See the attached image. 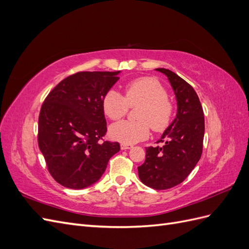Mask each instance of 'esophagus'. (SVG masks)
I'll list each match as a JSON object with an SVG mask.
<instances>
[{"mask_svg":"<svg viewBox=\"0 0 249 249\" xmlns=\"http://www.w3.org/2000/svg\"><path fill=\"white\" fill-rule=\"evenodd\" d=\"M132 147H133L132 144H126V143H122V145H120V148L122 149H130Z\"/></svg>","mask_w":249,"mask_h":249,"instance_id":"obj_1","label":"esophagus"}]
</instances>
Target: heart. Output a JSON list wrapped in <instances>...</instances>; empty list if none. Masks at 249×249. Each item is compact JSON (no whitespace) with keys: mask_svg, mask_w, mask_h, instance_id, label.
I'll use <instances>...</instances> for the list:
<instances>
[{"mask_svg":"<svg viewBox=\"0 0 249 249\" xmlns=\"http://www.w3.org/2000/svg\"><path fill=\"white\" fill-rule=\"evenodd\" d=\"M103 110L109 119L116 122L123 118L130 107H136L137 122L124 120L110 126L112 138L124 143L144 140L149 127L155 132L166 130L175 114L173 103L161 83L152 77H141L126 83L124 96L111 89L103 99Z\"/></svg>","mask_w":249,"mask_h":249,"instance_id":"b5f03b06","label":"heart"}]
</instances>
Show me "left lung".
<instances>
[{"instance_id":"1","label":"left lung","mask_w":249,"mask_h":249,"mask_svg":"<svg viewBox=\"0 0 249 249\" xmlns=\"http://www.w3.org/2000/svg\"><path fill=\"white\" fill-rule=\"evenodd\" d=\"M156 71L167 76L178 102L177 117L157 143L146 147L145 161L138 167L141 182L156 190H166L180 184L190 175L202 153L205 117L193 87L166 69Z\"/></svg>"}]
</instances>
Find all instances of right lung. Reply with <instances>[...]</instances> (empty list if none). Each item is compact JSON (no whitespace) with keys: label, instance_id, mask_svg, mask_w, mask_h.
I'll return each mask as SVG.
<instances>
[{"label":"right lung","instance_id":"obj_1","mask_svg":"<svg viewBox=\"0 0 249 249\" xmlns=\"http://www.w3.org/2000/svg\"><path fill=\"white\" fill-rule=\"evenodd\" d=\"M119 71H79L62 80L44 100L38 118V146L51 176L71 189L100 179L118 142L105 141L103 99Z\"/></svg>","mask_w":249,"mask_h":249}]
</instances>
